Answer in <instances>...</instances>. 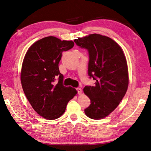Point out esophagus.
Wrapping results in <instances>:
<instances>
[{"label": "esophagus", "mask_w": 151, "mask_h": 151, "mask_svg": "<svg viewBox=\"0 0 151 151\" xmlns=\"http://www.w3.org/2000/svg\"><path fill=\"white\" fill-rule=\"evenodd\" d=\"M76 91H78V93L79 95H81V94H82V89H81V88H76Z\"/></svg>", "instance_id": "1"}]
</instances>
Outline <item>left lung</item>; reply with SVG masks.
Here are the masks:
<instances>
[{
	"label": "left lung",
	"instance_id": "1",
	"mask_svg": "<svg viewBox=\"0 0 151 151\" xmlns=\"http://www.w3.org/2000/svg\"><path fill=\"white\" fill-rule=\"evenodd\" d=\"M74 41L88 49V75L96 81L94 86L84 88L91 101L84 112L93 119H101L117 107L126 94L129 82L126 57L119 44L101 34H89Z\"/></svg>",
	"mask_w": 151,
	"mask_h": 151
}]
</instances>
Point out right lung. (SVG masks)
Instances as JSON below:
<instances>
[{"label": "right lung", "instance_id": "1", "mask_svg": "<svg viewBox=\"0 0 151 151\" xmlns=\"http://www.w3.org/2000/svg\"><path fill=\"white\" fill-rule=\"evenodd\" d=\"M74 45L73 41L48 36L34 43L24 56L21 71L22 89L34 110L46 119L62 116L68 102L77 94L75 88L63 86V75L58 67L62 52Z\"/></svg>", "mask_w": 151, "mask_h": 151}]
</instances>
